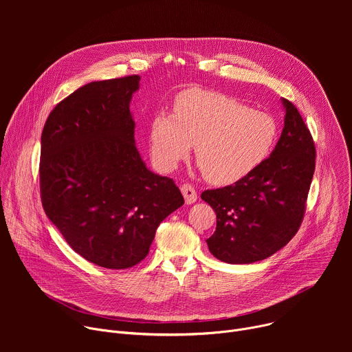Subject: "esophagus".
Masks as SVG:
<instances>
[{
  "instance_id": "obj_1",
  "label": "esophagus",
  "mask_w": 352,
  "mask_h": 352,
  "mask_svg": "<svg viewBox=\"0 0 352 352\" xmlns=\"http://www.w3.org/2000/svg\"><path fill=\"white\" fill-rule=\"evenodd\" d=\"M181 192H182V195H184V197H185V204H186V205H192V204L196 202L197 193H196L195 188H193L190 184H184V185H181Z\"/></svg>"
}]
</instances>
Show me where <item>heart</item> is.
<instances>
[{"label": "heart", "mask_w": 352, "mask_h": 352, "mask_svg": "<svg viewBox=\"0 0 352 352\" xmlns=\"http://www.w3.org/2000/svg\"><path fill=\"white\" fill-rule=\"evenodd\" d=\"M280 128L267 113L224 94L189 89L178 94L174 114L157 111L148 125V152L163 171L188 159L212 184L236 182L258 170L273 153Z\"/></svg>", "instance_id": "1"}]
</instances>
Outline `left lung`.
I'll list each match as a JSON object with an SVG mask.
<instances>
[{
    "instance_id": "left-lung-1",
    "label": "left lung",
    "mask_w": 352,
    "mask_h": 352,
    "mask_svg": "<svg viewBox=\"0 0 352 352\" xmlns=\"http://www.w3.org/2000/svg\"><path fill=\"white\" fill-rule=\"evenodd\" d=\"M281 102L284 128L270 157L235 184L200 196L216 212V231L206 242L221 262L248 265L267 259L302 223L316 148L296 107L285 98Z\"/></svg>"
}]
</instances>
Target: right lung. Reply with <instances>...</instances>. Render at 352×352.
I'll return each instance as SVG.
<instances>
[{"label": "right lung", "mask_w": 352, "mask_h": 352, "mask_svg": "<svg viewBox=\"0 0 352 352\" xmlns=\"http://www.w3.org/2000/svg\"><path fill=\"white\" fill-rule=\"evenodd\" d=\"M139 80L79 87L41 133L43 209L76 254L106 269L142 262L160 223L184 205L174 181L150 171L135 146L129 103Z\"/></svg>", "instance_id": "obj_1"}]
</instances>
